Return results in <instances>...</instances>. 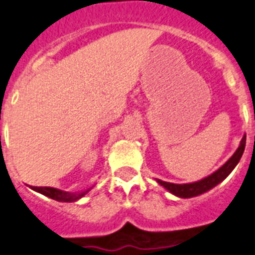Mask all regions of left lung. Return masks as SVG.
<instances>
[{
	"instance_id": "left-lung-1",
	"label": "left lung",
	"mask_w": 255,
	"mask_h": 255,
	"mask_svg": "<svg viewBox=\"0 0 255 255\" xmlns=\"http://www.w3.org/2000/svg\"><path fill=\"white\" fill-rule=\"evenodd\" d=\"M245 143H247V135H244L241 139L240 145L239 148L236 149L231 157L228 158V161L225 165H222L218 170L214 171L213 174L208 175L204 179L199 180V182H193V183H186V184H175V183H169V182H164L161 179H156L157 183L164 187L165 190H167L173 195L178 196V197H182V199H188V197H195V196L202 195V193L208 192L209 190L214 188L217 184H219L221 182L226 179V178L231 174V171L234 170L236 165L239 164L241 156L244 153V149H245Z\"/></svg>"
}]
</instances>
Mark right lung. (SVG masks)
<instances>
[{
  "instance_id": "add662e5",
  "label": "right lung",
  "mask_w": 255,
  "mask_h": 255,
  "mask_svg": "<svg viewBox=\"0 0 255 255\" xmlns=\"http://www.w3.org/2000/svg\"><path fill=\"white\" fill-rule=\"evenodd\" d=\"M30 188L33 191L38 193H42V195L47 196L50 199L56 200V201H62V202H73V201H77L80 200L81 197H84L86 193L90 192L93 190V187L88 188V190L81 191V192H65V191L62 190H58V188H53V187H32L29 186Z\"/></svg>"
}]
</instances>
